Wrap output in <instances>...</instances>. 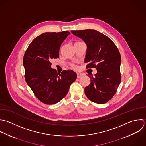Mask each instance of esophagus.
Returning <instances> with one entry per match:
<instances>
[{
    "mask_svg": "<svg viewBox=\"0 0 146 146\" xmlns=\"http://www.w3.org/2000/svg\"><path fill=\"white\" fill-rule=\"evenodd\" d=\"M82 76V74H81V73H77V77L78 78L81 77Z\"/></svg>",
    "mask_w": 146,
    "mask_h": 146,
    "instance_id": "esophagus-1",
    "label": "esophagus"
}]
</instances>
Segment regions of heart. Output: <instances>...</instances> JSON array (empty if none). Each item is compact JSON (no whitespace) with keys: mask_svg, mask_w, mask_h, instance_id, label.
Returning a JSON list of instances; mask_svg holds the SVG:
<instances>
[{"mask_svg":"<svg viewBox=\"0 0 146 146\" xmlns=\"http://www.w3.org/2000/svg\"><path fill=\"white\" fill-rule=\"evenodd\" d=\"M72 66L73 68H76V66H75L74 65H72Z\"/></svg>","mask_w":146,"mask_h":146,"instance_id":"1","label":"heart"}]
</instances>
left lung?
<instances>
[{
    "mask_svg": "<svg viewBox=\"0 0 146 146\" xmlns=\"http://www.w3.org/2000/svg\"><path fill=\"white\" fill-rule=\"evenodd\" d=\"M87 45L85 62L86 68H96L95 77H90V84L85 93L92 102L105 104L116 93L121 81L120 53L113 41L94 29L71 31Z\"/></svg>",
    "mask_w": 146,
    "mask_h": 146,
    "instance_id": "8db88e82",
    "label": "left lung"
}]
</instances>
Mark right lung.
Here are the masks:
<instances>
[{
	"label": "right lung",
	"instance_id": "right-lung-1",
	"mask_svg": "<svg viewBox=\"0 0 146 146\" xmlns=\"http://www.w3.org/2000/svg\"><path fill=\"white\" fill-rule=\"evenodd\" d=\"M70 33H43L33 40L25 52V81L36 97L45 104H55L64 98L77 78L72 70L60 73L51 68V60L59 57L60 46Z\"/></svg>",
	"mask_w": 146,
	"mask_h": 146
}]
</instances>
